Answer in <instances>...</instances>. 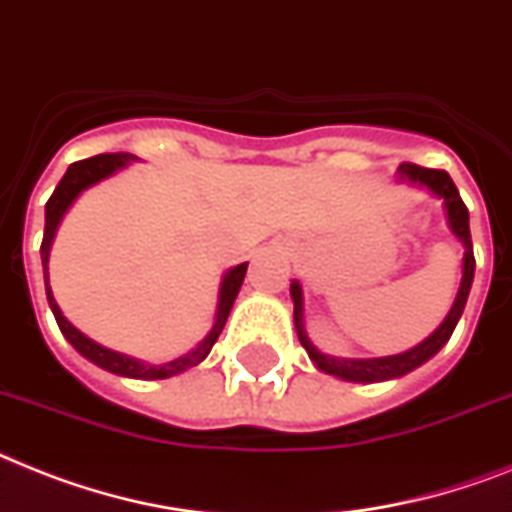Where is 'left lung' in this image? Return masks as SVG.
Wrapping results in <instances>:
<instances>
[{
    "label": "left lung",
    "mask_w": 512,
    "mask_h": 512,
    "mask_svg": "<svg viewBox=\"0 0 512 512\" xmlns=\"http://www.w3.org/2000/svg\"><path fill=\"white\" fill-rule=\"evenodd\" d=\"M402 181H410L415 186H423L429 189L431 194L442 199L444 213H447V226L458 242L463 244V278H460L458 297L452 302L450 313L442 321V326L436 328L429 339H423L421 344H415L413 350L402 352V355H389V357H371V360H352V357H334L326 355L310 342V336L305 331V302H302V286L299 281H292V299H294V328H297L299 344L305 347L310 360L315 363V368L328 376L342 378V381H355V384H376V381H389V378H400L405 373L415 371L418 365H423L426 360L442 350L444 344L450 342L452 331L458 326L460 315L465 310V302H468V292H471L473 284V270H476V260H473V244H471V228H468V207L463 205V199L458 194V186L452 184V178L447 170H431L421 168V165H413V162H402L397 168Z\"/></svg>",
    "instance_id": "obj_1"
}]
</instances>
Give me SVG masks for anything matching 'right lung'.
Returning a JSON list of instances; mask_svg holds the SVG:
<instances>
[{"instance_id": "obj_1", "label": "right lung", "mask_w": 512, "mask_h": 512, "mask_svg": "<svg viewBox=\"0 0 512 512\" xmlns=\"http://www.w3.org/2000/svg\"><path fill=\"white\" fill-rule=\"evenodd\" d=\"M136 157L128 155V152H115V155H97V157H89V160H78L73 162L68 168V173L62 176V181L57 184L54 194L49 197L47 202V215H44V242H41V265H44V284H47V299H49V307H52L54 313V321L60 326L62 336L68 339L76 352H81L86 360H91L94 365L99 368H105V371L115 373V376H128V378H144V381H155V378H170L176 376V373H184L194 365H199L210 355L213 350V344L218 342L220 331L226 326L228 321V313H231V307H234V299L242 289V281H244V273H247V263L236 265L231 268L223 276L220 281V294H218V310H215V323L210 328V334L202 339V342L194 347L191 352L186 355L176 357V360H170V363H162V365H149V363H141L136 357H128L123 352H115V350H107L102 344H97L94 339H89L86 334H81L73 323L62 315L60 305L54 302L52 297V286H49V249H52L54 242V234H57V226H60V220L65 218V213L70 210V205L76 202L78 194L86 191L89 186L99 184V181H105L110 178L112 173H118L123 170L126 165H131Z\"/></svg>"}]
</instances>
